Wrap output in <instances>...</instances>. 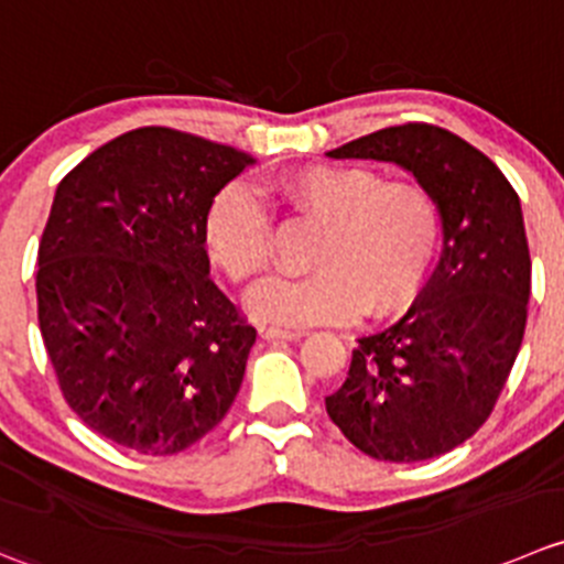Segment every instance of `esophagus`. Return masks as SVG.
<instances>
[{
    "label": "esophagus",
    "instance_id": "34e87169",
    "mask_svg": "<svg viewBox=\"0 0 564 564\" xmlns=\"http://www.w3.org/2000/svg\"><path fill=\"white\" fill-rule=\"evenodd\" d=\"M259 333L261 338H267V341H294V338L303 336V333L289 330V327H275V325H261Z\"/></svg>",
    "mask_w": 564,
    "mask_h": 564
}]
</instances>
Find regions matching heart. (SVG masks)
Listing matches in <instances>:
<instances>
[{
	"label": "heart",
	"instance_id": "b5f03b06",
	"mask_svg": "<svg viewBox=\"0 0 564 564\" xmlns=\"http://www.w3.org/2000/svg\"><path fill=\"white\" fill-rule=\"evenodd\" d=\"M300 215L322 223L311 248L314 272L272 281L253 297V314L289 327L382 319L413 300L441 245L438 198L419 182H382L366 167L314 165L281 182ZM212 256L237 283H256L272 267V228L248 187H228L206 217Z\"/></svg>",
	"mask_w": 564,
	"mask_h": 564
}]
</instances>
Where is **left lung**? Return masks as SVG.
<instances>
[{"label": "left lung", "mask_w": 564, "mask_h": 564, "mask_svg": "<svg viewBox=\"0 0 564 564\" xmlns=\"http://www.w3.org/2000/svg\"><path fill=\"white\" fill-rule=\"evenodd\" d=\"M327 156L397 162L444 217L433 278L397 325L358 338L327 415L375 460L446 455L494 413L521 349L532 292L521 200L482 151L433 123L388 126Z\"/></svg>", "instance_id": "1"}]
</instances>
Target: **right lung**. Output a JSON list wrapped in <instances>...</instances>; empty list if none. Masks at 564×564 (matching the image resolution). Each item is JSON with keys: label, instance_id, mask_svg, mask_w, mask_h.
I'll list each match as a JSON object with an SVG mask.
<instances>
[{"label": "right lung", "instance_id": "obj_1", "mask_svg": "<svg viewBox=\"0 0 564 564\" xmlns=\"http://www.w3.org/2000/svg\"><path fill=\"white\" fill-rule=\"evenodd\" d=\"M250 156L167 126L126 131L59 182L37 245V325L68 408L137 455L215 430L256 327L215 286L206 217Z\"/></svg>", "mask_w": 564, "mask_h": 564}]
</instances>
